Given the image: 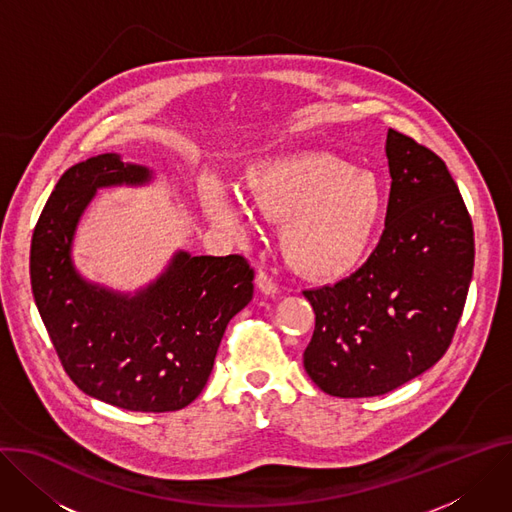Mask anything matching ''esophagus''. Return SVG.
I'll use <instances>...</instances> for the list:
<instances>
[{
	"instance_id": "1",
	"label": "esophagus",
	"mask_w": 512,
	"mask_h": 512,
	"mask_svg": "<svg viewBox=\"0 0 512 512\" xmlns=\"http://www.w3.org/2000/svg\"><path fill=\"white\" fill-rule=\"evenodd\" d=\"M257 286H259V290H261L263 294H267V296H275V294H277V284L271 280V275L265 273V271H259V273H257Z\"/></svg>"
}]
</instances>
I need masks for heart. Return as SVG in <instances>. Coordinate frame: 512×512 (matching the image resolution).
I'll list each match as a JSON object with an SVG mask.
<instances>
[{
  "label": "heart",
  "mask_w": 512,
  "mask_h": 512,
  "mask_svg": "<svg viewBox=\"0 0 512 512\" xmlns=\"http://www.w3.org/2000/svg\"><path fill=\"white\" fill-rule=\"evenodd\" d=\"M247 198L261 216L282 222L280 243L288 263L312 280L357 265L386 206L376 173L314 151L255 165L247 173ZM204 204L218 224L245 232V210L216 185L204 188Z\"/></svg>",
  "instance_id": "obj_1"
}]
</instances>
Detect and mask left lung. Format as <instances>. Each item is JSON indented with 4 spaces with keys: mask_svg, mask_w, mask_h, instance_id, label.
Listing matches in <instances>:
<instances>
[{
    "mask_svg": "<svg viewBox=\"0 0 512 512\" xmlns=\"http://www.w3.org/2000/svg\"><path fill=\"white\" fill-rule=\"evenodd\" d=\"M386 228L367 261L335 286L304 290L316 324L310 380L331 396H382L449 349L474 271V226L447 165L388 130Z\"/></svg>",
    "mask_w": 512,
    "mask_h": 512,
    "instance_id": "left-lung-1",
    "label": "left lung"
}]
</instances>
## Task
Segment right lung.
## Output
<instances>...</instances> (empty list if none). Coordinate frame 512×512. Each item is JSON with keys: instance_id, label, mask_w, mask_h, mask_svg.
<instances>
[{"instance_id": "obj_1", "label": "right lung", "mask_w": 512, "mask_h": 512, "mask_svg": "<svg viewBox=\"0 0 512 512\" xmlns=\"http://www.w3.org/2000/svg\"><path fill=\"white\" fill-rule=\"evenodd\" d=\"M147 167L106 153L69 167L34 226L32 294L67 376L85 394L134 412H173L204 390L226 324L253 298L243 255L179 251L136 296L87 284L71 263L73 232L98 188L145 183Z\"/></svg>"}]
</instances>
